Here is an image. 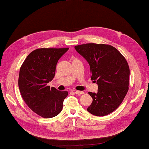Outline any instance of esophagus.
<instances>
[{
	"label": "esophagus",
	"mask_w": 149,
	"mask_h": 149,
	"mask_svg": "<svg viewBox=\"0 0 149 149\" xmlns=\"http://www.w3.org/2000/svg\"><path fill=\"white\" fill-rule=\"evenodd\" d=\"M75 94H77V95H81V94H84V92L83 91H78V90H76V91L75 92Z\"/></svg>",
	"instance_id": "esophagus-1"
}]
</instances>
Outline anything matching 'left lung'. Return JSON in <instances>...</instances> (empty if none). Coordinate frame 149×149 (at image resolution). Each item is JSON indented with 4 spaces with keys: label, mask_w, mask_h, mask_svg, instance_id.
<instances>
[{
    "label": "left lung",
    "mask_w": 149,
    "mask_h": 149,
    "mask_svg": "<svg viewBox=\"0 0 149 149\" xmlns=\"http://www.w3.org/2000/svg\"><path fill=\"white\" fill-rule=\"evenodd\" d=\"M75 49L88 63L91 80L98 84L97 93L88 92L93 101L87 110L96 116L109 114L120 105L129 88L127 60L109 45L87 43Z\"/></svg>",
    "instance_id": "obj_1"
}]
</instances>
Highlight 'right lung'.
<instances>
[{
  "label": "right lung",
  "mask_w": 149,
  "mask_h": 149,
  "mask_svg": "<svg viewBox=\"0 0 149 149\" xmlns=\"http://www.w3.org/2000/svg\"><path fill=\"white\" fill-rule=\"evenodd\" d=\"M68 48H38L26 58L20 67L19 88L28 107L44 118L57 116L63 109L67 91L50 88L48 83L55 76L57 63Z\"/></svg>",
  "instance_id": "right-lung-1"
}]
</instances>
